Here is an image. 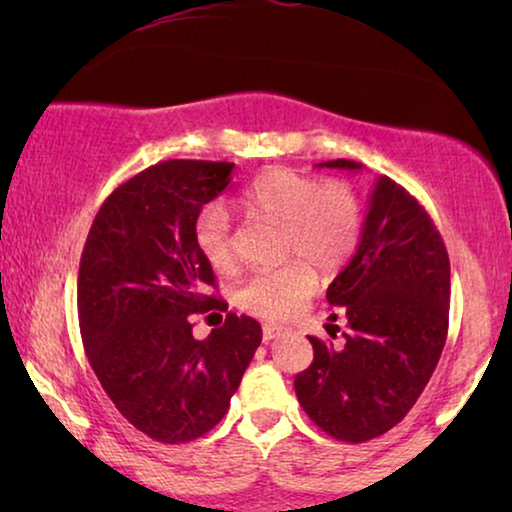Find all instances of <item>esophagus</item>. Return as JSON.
<instances>
[{
  "instance_id": "1",
  "label": "esophagus",
  "mask_w": 512,
  "mask_h": 512,
  "mask_svg": "<svg viewBox=\"0 0 512 512\" xmlns=\"http://www.w3.org/2000/svg\"><path fill=\"white\" fill-rule=\"evenodd\" d=\"M279 333H284V326H277V324H263V340H275Z\"/></svg>"
}]
</instances>
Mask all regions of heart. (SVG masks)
<instances>
[{"instance_id": "b5f03b06", "label": "heart", "mask_w": 512, "mask_h": 512, "mask_svg": "<svg viewBox=\"0 0 512 512\" xmlns=\"http://www.w3.org/2000/svg\"><path fill=\"white\" fill-rule=\"evenodd\" d=\"M249 216L282 223V254L296 256L279 268L251 275L237 289V305L263 319H289L303 310L317 289V271L345 268L363 235L361 198L347 181H321L291 167L258 172L237 195ZM195 244L214 270L235 265L233 221L221 205H207L195 219Z\"/></svg>"}]
</instances>
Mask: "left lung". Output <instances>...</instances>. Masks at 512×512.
I'll use <instances>...</instances> for the list:
<instances>
[{
	"label": "left lung",
	"mask_w": 512,
	"mask_h": 512,
	"mask_svg": "<svg viewBox=\"0 0 512 512\" xmlns=\"http://www.w3.org/2000/svg\"><path fill=\"white\" fill-rule=\"evenodd\" d=\"M319 167L356 172L363 165L338 158ZM326 298L345 314V345L310 335L314 359L293 387L321 431L363 443L394 429L422 396L450 317L443 237L419 200L389 177L377 179L359 249Z\"/></svg>",
	"instance_id": "left-lung-1"
}]
</instances>
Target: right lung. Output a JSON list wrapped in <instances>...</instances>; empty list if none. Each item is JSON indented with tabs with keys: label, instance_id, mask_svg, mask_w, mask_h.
I'll use <instances>...</instances> for the list:
<instances>
[{
	"label": "right lung",
	"instance_id": "1",
	"mask_svg": "<svg viewBox=\"0 0 512 512\" xmlns=\"http://www.w3.org/2000/svg\"><path fill=\"white\" fill-rule=\"evenodd\" d=\"M235 163L163 160L104 200L79 265V324L102 389L137 431L188 443L221 422L261 345V324L228 312L205 340L193 314L226 312L195 244L200 209L226 191Z\"/></svg>",
	"mask_w": 512,
	"mask_h": 512
}]
</instances>
